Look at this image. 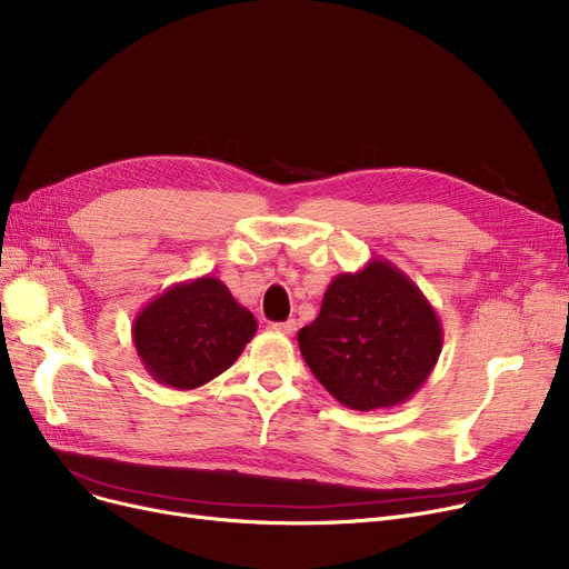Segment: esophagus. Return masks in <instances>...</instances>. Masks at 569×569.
Here are the masks:
<instances>
[{
    "label": "esophagus",
    "mask_w": 569,
    "mask_h": 569,
    "mask_svg": "<svg viewBox=\"0 0 569 569\" xmlns=\"http://www.w3.org/2000/svg\"><path fill=\"white\" fill-rule=\"evenodd\" d=\"M272 330L283 335V337H292L297 332V322L295 320H286V322H274Z\"/></svg>",
    "instance_id": "obj_1"
}]
</instances>
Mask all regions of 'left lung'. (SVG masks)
<instances>
[{"label": "left lung", "instance_id": "8db88e82", "mask_svg": "<svg viewBox=\"0 0 569 569\" xmlns=\"http://www.w3.org/2000/svg\"><path fill=\"white\" fill-rule=\"evenodd\" d=\"M297 341L339 403L376 410L406 403L427 382L442 350V325L408 274L371 258L332 279L318 318Z\"/></svg>", "mask_w": 569, "mask_h": 569}]
</instances>
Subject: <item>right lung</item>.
<instances>
[{"label": "right lung", "mask_w": 569, "mask_h": 569, "mask_svg": "<svg viewBox=\"0 0 569 569\" xmlns=\"http://www.w3.org/2000/svg\"><path fill=\"white\" fill-rule=\"evenodd\" d=\"M253 313L214 277L174 283L140 309L133 343L144 371L174 390L223 373L256 337Z\"/></svg>", "instance_id": "obj_1"}]
</instances>
